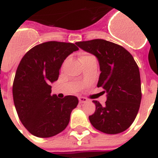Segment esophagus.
I'll use <instances>...</instances> for the list:
<instances>
[{"label":"esophagus","mask_w":158,"mask_h":158,"mask_svg":"<svg viewBox=\"0 0 158 158\" xmlns=\"http://www.w3.org/2000/svg\"><path fill=\"white\" fill-rule=\"evenodd\" d=\"M78 99H79V102H80L81 104L85 103V102H88L87 98H85L84 97H79L78 98Z\"/></svg>","instance_id":"esophagus-1"}]
</instances>
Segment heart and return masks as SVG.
Segmentation results:
<instances>
[{"instance_id":"obj_1","label":"heart","mask_w":158,"mask_h":158,"mask_svg":"<svg viewBox=\"0 0 158 158\" xmlns=\"http://www.w3.org/2000/svg\"><path fill=\"white\" fill-rule=\"evenodd\" d=\"M94 56H91V55H84V56H82L81 58V60H86V59L89 58H94Z\"/></svg>"}]
</instances>
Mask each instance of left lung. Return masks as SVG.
I'll list each match as a JSON object with an SVG mask.
<instances>
[{
	"mask_svg": "<svg viewBox=\"0 0 158 158\" xmlns=\"http://www.w3.org/2000/svg\"><path fill=\"white\" fill-rule=\"evenodd\" d=\"M82 50L94 55L100 66L98 87L106 93L105 105L93 101L96 110L89 116L91 124L106 134L127 130L135 120L141 101L140 71L124 48L104 40L77 42Z\"/></svg>",
	"mask_w": 158,
	"mask_h": 158,
	"instance_id": "8db88e82",
	"label": "left lung"
}]
</instances>
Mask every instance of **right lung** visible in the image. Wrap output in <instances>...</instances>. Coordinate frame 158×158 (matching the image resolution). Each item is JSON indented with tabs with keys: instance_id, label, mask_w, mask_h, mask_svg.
Instances as JSON below:
<instances>
[{
	"instance_id": "1",
	"label": "right lung",
	"mask_w": 158,
	"mask_h": 158,
	"mask_svg": "<svg viewBox=\"0 0 158 158\" xmlns=\"http://www.w3.org/2000/svg\"><path fill=\"white\" fill-rule=\"evenodd\" d=\"M79 48L71 43L49 41L36 45L23 57L13 84L14 102L18 117L32 135L52 137L69 123L78 98L51 95V83L57 81L64 60Z\"/></svg>"
}]
</instances>
